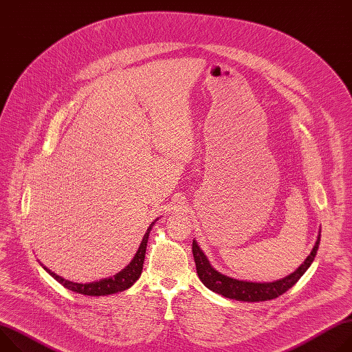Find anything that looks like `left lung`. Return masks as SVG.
Wrapping results in <instances>:
<instances>
[{
	"label": "left lung",
	"instance_id": "obj_1",
	"mask_svg": "<svg viewBox=\"0 0 352 352\" xmlns=\"http://www.w3.org/2000/svg\"><path fill=\"white\" fill-rule=\"evenodd\" d=\"M318 244H320V232H318V236L311 252L307 255V258L295 272L282 279H278L274 282H263V283L239 280L216 271L210 265L205 252L201 250V247L195 240L192 241V254L197 264L198 276L208 289L225 298L240 300V302H264V300L275 299L282 294H285L287 289H291V287L300 279V276L311 265L317 254Z\"/></svg>",
	"mask_w": 352,
	"mask_h": 352
}]
</instances>
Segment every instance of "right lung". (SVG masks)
<instances>
[{
	"mask_svg": "<svg viewBox=\"0 0 352 352\" xmlns=\"http://www.w3.org/2000/svg\"><path fill=\"white\" fill-rule=\"evenodd\" d=\"M158 220V219H155ZM155 220L148 226L146 234L143 236V240L139 245L138 252L135 254L133 260L127 264L120 272H118L113 276L97 280V282H89V283H77V282H72L69 279H65L58 276L57 274L52 272L49 268L43 267V264H41L43 267V270L52 275L58 283H61L65 287H67L69 291H73L76 294H81V295H87V296H107V295H112V294H118V292H123L140 278L142 275V270H143V263H144V255H146V248H147V240H148V234L151 228L154 226Z\"/></svg>",
	"mask_w": 352,
	"mask_h": 352,
	"instance_id": "1",
	"label": "right lung"
}]
</instances>
